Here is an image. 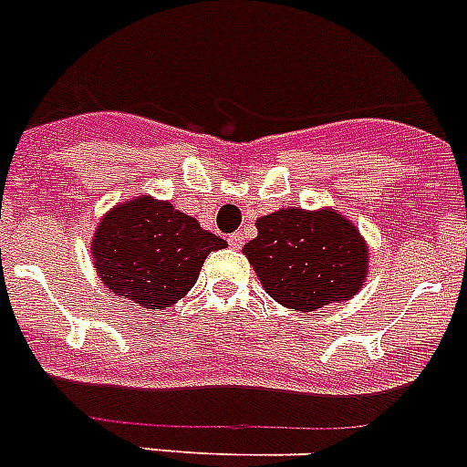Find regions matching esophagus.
Segmentation results:
<instances>
[{
  "mask_svg": "<svg viewBox=\"0 0 467 467\" xmlns=\"http://www.w3.org/2000/svg\"><path fill=\"white\" fill-rule=\"evenodd\" d=\"M227 242H230V246H233V249H242V244H244V234L233 233L230 237H227Z\"/></svg>",
  "mask_w": 467,
  "mask_h": 467,
  "instance_id": "1",
  "label": "esophagus"
}]
</instances>
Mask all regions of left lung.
I'll use <instances>...</instances> for the list:
<instances>
[{
	"instance_id": "8db88e82",
	"label": "left lung",
	"mask_w": 467,
	"mask_h": 467,
	"mask_svg": "<svg viewBox=\"0 0 467 467\" xmlns=\"http://www.w3.org/2000/svg\"><path fill=\"white\" fill-rule=\"evenodd\" d=\"M242 254L265 292L285 308L308 313L348 301L368 280V244L335 209H277L256 221Z\"/></svg>"
}]
</instances>
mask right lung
Returning a JSON list of instances; mask_svg holds the SVG:
<instances>
[{
  "label": "right lung",
  "mask_w": 467,
  "mask_h": 467,
  "mask_svg": "<svg viewBox=\"0 0 467 467\" xmlns=\"http://www.w3.org/2000/svg\"><path fill=\"white\" fill-rule=\"evenodd\" d=\"M225 246L171 202L140 194L101 215L89 254L113 296L163 311L194 287L206 256Z\"/></svg>",
  "instance_id": "1"
}]
</instances>
